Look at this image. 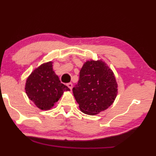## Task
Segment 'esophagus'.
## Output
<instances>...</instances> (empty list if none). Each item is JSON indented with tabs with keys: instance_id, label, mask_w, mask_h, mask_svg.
Returning a JSON list of instances; mask_svg holds the SVG:
<instances>
[{
	"instance_id": "esophagus-1",
	"label": "esophagus",
	"mask_w": 156,
	"mask_h": 156,
	"mask_svg": "<svg viewBox=\"0 0 156 156\" xmlns=\"http://www.w3.org/2000/svg\"><path fill=\"white\" fill-rule=\"evenodd\" d=\"M67 86L69 87L70 89L71 90H72V88H73V84H72L71 83H67Z\"/></svg>"
}]
</instances>
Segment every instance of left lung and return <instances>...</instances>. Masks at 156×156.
Segmentation results:
<instances>
[{
    "mask_svg": "<svg viewBox=\"0 0 156 156\" xmlns=\"http://www.w3.org/2000/svg\"><path fill=\"white\" fill-rule=\"evenodd\" d=\"M73 93L81 112L95 115L112 105L117 95V83L105 62L87 61L80 70Z\"/></svg>",
    "mask_w": 156,
    "mask_h": 156,
    "instance_id": "1",
    "label": "left lung"
}]
</instances>
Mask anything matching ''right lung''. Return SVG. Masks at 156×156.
Wrapping results in <instances>:
<instances>
[{"mask_svg": "<svg viewBox=\"0 0 156 156\" xmlns=\"http://www.w3.org/2000/svg\"><path fill=\"white\" fill-rule=\"evenodd\" d=\"M25 90L28 98L41 110L52 108L63 95L70 90L66 85L61 83L53 71L52 62L43 63L27 78Z\"/></svg>", "mask_w": 156, "mask_h": 156, "instance_id": "1", "label": "right lung"}]
</instances>
